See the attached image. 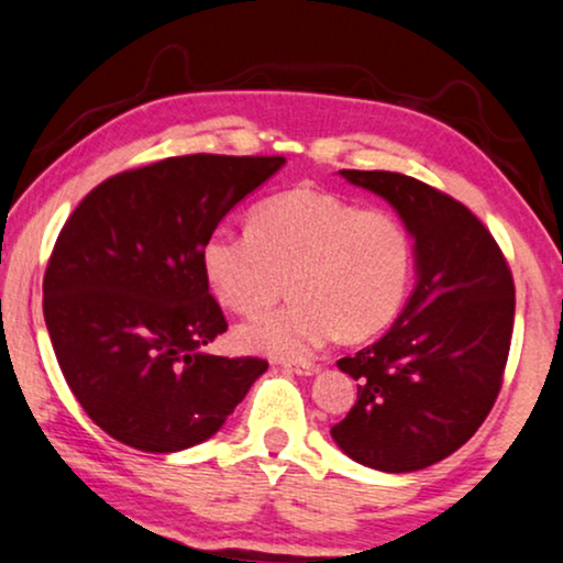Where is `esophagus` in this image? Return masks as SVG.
Wrapping results in <instances>:
<instances>
[{
	"label": "esophagus",
	"instance_id": "esophagus-1",
	"mask_svg": "<svg viewBox=\"0 0 563 563\" xmlns=\"http://www.w3.org/2000/svg\"><path fill=\"white\" fill-rule=\"evenodd\" d=\"M283 368L290 374H298V376H314L319 372V366H314V364H283Z\"/></svg>",
	"mask_w": 563,
	"mask_h": 563
}]
</instances>
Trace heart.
Segmentation results:
<instances>
[{"instance_id": "b5f03b06", "label": "heart", "mask_w": 563, "mask_h": 563, "mask_svg": "<svg viewBox=\"0 0 563 563\" xmlns=\"http://www.w3.org/2000/svg\"><path fill=\"white\" fill-rule=\"evenodd\" d=\"M210 294L233 311L273 301L290 275V301L239 324L236 343L277 361H306L340 332L364 340L400 314L416 241L389 210H361L334 191L296 187L260 202L249 231L212 229L199 246Z\"/></svg>"}]
</instances>
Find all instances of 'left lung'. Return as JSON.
Wrapping results in <instances>:
<instances>
[{
  "mask_svg": "<svg viewBox=\"0 0 563 563\" xmlns=\"http://www.w3.org/2000/svg\"><path fill=\"white\" fill-rule=\"evenodd\" d=\"M340 176L387 199L408 225L416 288L376 343L338 361L358 382V400L330 433L374 471H423L457 452L494 408L515 283L499 244L457 199L395 170Z\"/></svg>",
  "mask_w": 563,
  "mask_h": 563,
  "instance_id": "1",
  "label": "left lung"
}]
</instances>
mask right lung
<instances>
[{"instance_id":"1","label":"right lung","mask_w":563,"mask_h":563,"mask_svg":"<svg viewBox=\"0 0 563 563\" xmlns=\"http://www.w3.org/2000/svg\"><path fill=\"white\" fill-rule=\"evenodd\" d=\"M280 155H181L124 170L77 205L44 275L56 361L82 410L140 452H181L216 437L262 358L205 353L229 330L199 246Z\"/></svg>"}]
</instances>
